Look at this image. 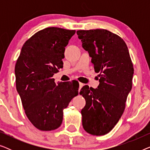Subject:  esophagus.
I'll use <instances>...</instances> for the list:
<instances>
[{
  "instance_id": "esophagus-1",
  "label": "esophagus",
  "mask_w": 150,
  "mask_h": 150,
  "mask_svg": "<svg viewBox=\"0 0 150 150\" xmlns=\"http://www.w3.org/2000/svg\"><path fill=\"white\" fill-rule=\"evenodd\" d=\"M83 85H84V84H83V83H79V87H80V89H81V88L83 87Z\"/></svg>"
}]
</instances>
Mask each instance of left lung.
Segmentation results:
<instances>
[{
    "mask_svg": "<svg viewBox=\"0 0 150 150\" xmlns=\"http://www.w3.org/2000/svg\"><path fill=\"white\" fill-rule=\"evenodd\" d=\"M76 33L91 57L95 71L100 73L98 88L85 85L80 91L86 101L81 110L83 126L89 134L101 136L114 128L124 111L134 68L128 47L117 35L105 29Z\"/></svg>",
    "mask_w": 150,
    "mask_h": 150,
    "instance_id": "obj_1",
    "label": "left lung"
}]
</instances>
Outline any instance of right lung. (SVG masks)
<instances>
[{
    "label": "right lung",
    "mask_w": 150,
    "mask_h": 150,
    "mask_svg": "<svg viewBox=\"0 0 150 150\" xmlns=\"http://www.w3.org/2000/svg\"><path fill=\"white\" fill-rule=\"evenodd\" d=\"M75 32L57 27L41 30L24 43L16 61V89L26 117L40 130L58 128L63 109L79 94L76 80L57 85L52 79L63 68L65 48Z\"/></svg>",
    "instance_id": "obj_1"
}]
</instances>
